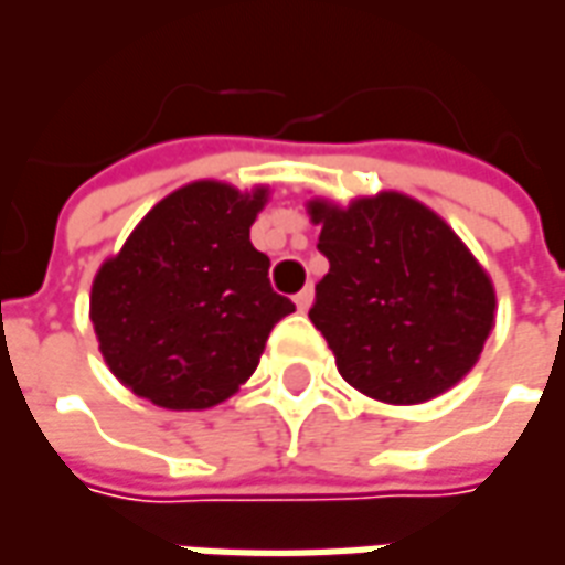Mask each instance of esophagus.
Here are the masks:
<instances>
[{"instance_id":"obj_1","label":"esophagus","mask_w":565,"mask_h":565,"mask_svg":"<svg viewBox=\"0 0 565 565\" xmlns=\"http://www.w3.org/2000/svg\"><path fill=\"white\" fill-rule=\"evenodd\" d=\"M311 299H315V290H311V287H302V290L294 296V302L299 311H308V308H311Z\"/></svg>"}]
</instances>
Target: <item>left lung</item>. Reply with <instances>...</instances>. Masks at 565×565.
I'll return each instance as SVG.
<instances>
[{"instance_id": "obj_1", "label": "left lung", "mask_w": 565, "mask_h": 565, "mask_svg": "<svg viewBox=\"0 0 565 565\" xmlns=\"http://www.w3.org/2000/svg\"><path fill=\"white\" fill-rule=\"evenodd\" d=\"M330 271L315 287L311 323L342 379L372 399L417 405L454 387L493 330L487 271L436 211L403 193L339 209L308 202Z\"/></svg>"}]
</instances>
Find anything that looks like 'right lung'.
Instances as JSON below:
<instances>
[{"label":"right lung","instance_id":"obj_1","mask_svg":"<svg viewBox=\"0 0 565 565\" xmlns=\"http://www.w3.org/2000/svg\"><path fill=\"white\" fill-rule=\"evenodd\" d=\"M266 199V186L193 181L157 202L96 271L99 351L136 396L174 412L211 408L254 375L271 327L296 311L250 245Z\"/></svg>","mask_w":565,"mask_h":565}]
</instances>
